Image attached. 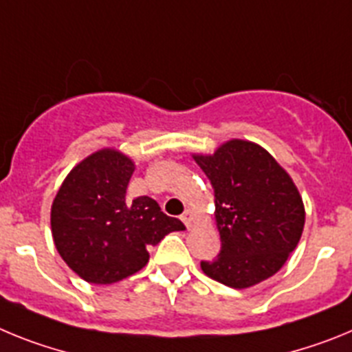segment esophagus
Returning <instances> with one entry per match:
<instances>
[{
  "instance_id": "1",
  "label": "esophagus",
  "mask_w": 352,
  "mask_h": 352,
  "mask_svg": "<svg viewBox=\"0 0 352 352\" xmlns=\"http://www.w3.org/2000/svg\"><path fill=\"white\" fill-rule=\"evenodd\" d=\"M182 220H183V223H185V226L188 227V229H190L192 223H194V211H192V210H185V213L182 214Z\"/></svg>"
}]
</instances>
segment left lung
Instances as JSON below:
<instances>
[{
    "label": "left lung",
    "mask_w": 352,
    "mask_h": 352,
    "mask_svg": "<svg viewBox=\"0 0 352 352\" xmlns=\"http://www.w3.org/2000/svg\"><path fill=\"white\" fill-rule=\"evenodd\" d=\"M214 192L222 248L203 261L210 278L234 289L266 280L296 248L305 226L303 199L292 178L256 142L231 139L213 155H194Z\"/></svg>",
    "instance_id": "8db88e82"
}]
</instances>
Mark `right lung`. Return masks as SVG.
<instances>
[{"label": "right lung", "instance_id": "right-lung-1", "mask_svg": "<svg viewBox=\"0 0 352 352\" xmlns=\"http://www.w3.org/2000/svg\"><path fill=\"white\" fill-rule=\"evenodd\" d=\"M133 169L132 158L118 149H98L68 173L52 201L56 250L89 284H114L138 273L149 261L148 247L185 231L155 199H126Z\"/></svg>", "mask_w": 352, "mask_h": 352}]
</instances>
